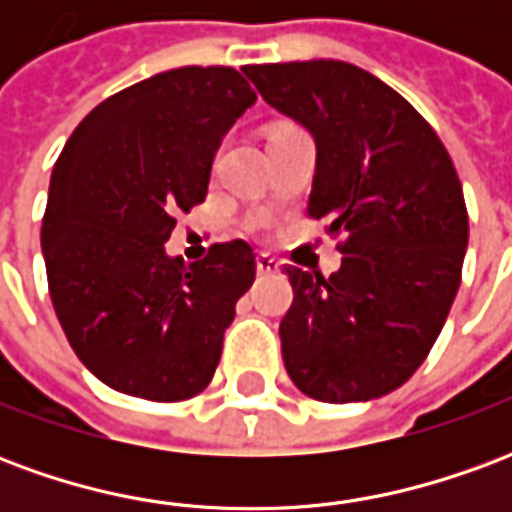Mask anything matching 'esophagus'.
<instances>
[{"instance_id":"obj_1","label":"esophagus","mask_w":512,"mask_h":512,"mask_svg":"<svg viewBox=\"0 0 512 512\" xmlns=\"http://www.w3.org/2000/svg\"><path fill=\"white\" fill-rule=\"evenodd\" d=\"M257 271H260V274H277L279 260H274V257L268 255H257Z\"/></svg>"}]
</instances>
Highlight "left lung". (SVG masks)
<instances>
[{"mask_svg":"<svg viewBox=\"0 0 512 512\" xmlns=\"http://www.w3.org/2000/svg\"><path fill=\"white\" fill-rule=\"evenodd\" d=\"M268 106L315 136L310 219L343 266L285 268V370L304 395L354 403L414 376L461 285L469 213L455 164L425 117L373 73L340 60L246 65Z\"/></svg>","mask_w":512,"mask_h":512,"instance_id":"8db88e82","label":"left lung"}]
</instances>
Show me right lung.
Listing matches in <instances>:
<instances>
[{"label":"right lung","instance_id":"obj_1","mask_svg":"<svg viewBox=\"0 0 512 512\" xmlns=\"http://www.w3.org/2000/svg\"><path fill=\"white\" fill-rule=\"evenodd\" d=\"M255 98L235 68L164 71L95 106L54 164L40 227L51 304L82 365L123 395L175 403L216 373L255 252L227 241L186 266L164 244Z\"/></svg>","mask_w":512,"mask_h":512}]
</instances>
